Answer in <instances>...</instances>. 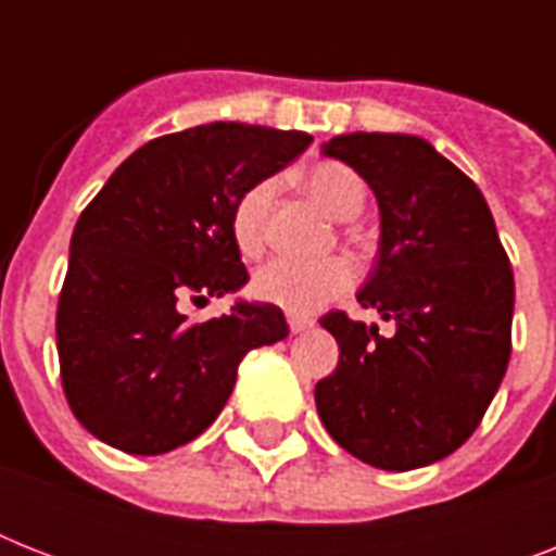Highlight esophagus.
I'll return each mask as SVG.
<instances>
[{
	"label": "esophagus",
	"instance_id": "obj_1",
	"mask_svg": "<svg viewBox=\"0 0 556 556\" xmlns=\"http://www.w3.org/2000/svg\"><path fill=\"white\" fill-rule=\"evenodd\" d=\"M314 326L312 317H303V314H288V329H291V334H303V331H308Z\"/></svg>",
	"mask_w": 556,
	"mask_h": 556
}]
</instances>
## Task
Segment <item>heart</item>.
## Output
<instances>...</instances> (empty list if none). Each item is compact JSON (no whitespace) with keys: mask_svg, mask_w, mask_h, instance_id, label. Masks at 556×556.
Wrapping results in <instances>:
<instances>
[{"mask_svg":"<svg viewBox=\"0 0 556 556\" xmlns=\"http://www.w3.org/2000/svg\"><path fill=\"white\" fill-rule=\"evenodd\" d=\"M303 187L338 222L357 218L366 204L364 178L340 161H320L305 169ZM274 192H277V181L262 178L236 199L233 213H230V233H233V242L242 256H260L265 248V222H268ZM352 279H355L352 265L343 256H329V260L317 262L277 256L256 268L251 291L262 303L277 305L291 314H312L320 305L346 294Z\"/></svg>","mask_w":556,"mask_h":556,"instance_id":"b5f03b06","label":"heart"}]
</instances>
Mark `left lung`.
I'll use <instances>...</instances> for the list:
<instances>
[{
	"mask_svg": "<svg viewBox=\"0 0 556 556\" xmlns=\"http://www.w3.org/2000/svg\"><path fill=\"white\" fill-rule=\"evenodd\" d=\"M380 210V248L361 308L395 326L329 312L338 369L314 389L323 427L380 470H415L465 444L510 361L514 270L470 178L415 135L352 132L323 143Z\"/></svg>",
	"mask_w": 556,
	"mask_h": 556,
	"instance_id": "8db88e82",
	"label": "left lung"
}]
</instances>
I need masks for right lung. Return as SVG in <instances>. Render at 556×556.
Returning <instances> with one entry per match:
<instances>
[{
  "label": "right lung",
  "instance_id": "1",
  "mask_svg": "<svg viewBox=\"0 0 556 556\" xmlns=\"http://www.w3.org/2000/svg\"><path fill=\"white\" fill-rule=\"evenodd\" d=\"M312 143L268 126L207 124L135 150L83 210L56 305L74 418L109 447L159 456L216 421L251 349L288 338L277 305L187 323V300L248 282L230 233L236 199Z\"/></svg>",
  "mask_w": 556,
  "mask_h": 556
}]
</instances>
